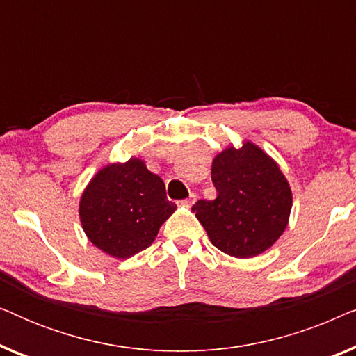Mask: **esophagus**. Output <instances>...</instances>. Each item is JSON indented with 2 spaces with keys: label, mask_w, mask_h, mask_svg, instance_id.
<instances>
[{
  "label": "esophagus",
  "mask_w": 356,
  "mask_h": 356,
  "mask_svg": "<svg viewBox=\"0 0 356 356\" xmlns=\"http://www.w3.org/2000/svg\"><path fill=\"white\" fill-rule=\"evenodd\" d=\"M196 199H197V197H196V194L191 193V194H189V196H188L186 199H184V201H181V204H183L184 207H191L193 204L196 202Z\"/></svg>",
  "instance_id": "34e87169"
}]
</instances>
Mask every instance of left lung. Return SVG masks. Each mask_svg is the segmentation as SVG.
I'll return each mask as SVG.
<instances>
[{"label": "left lung", "mask_w": 356, "mask_h": 356, "mask_svg": "<svg viewBox=\"0 0 356 356\" xmlns=\"http://www.w3.org/2000/svg\"><path fill=\"white\" fill-rule=\"evenodd\" d=\"M213 201L193 206L212 245L248 259L272 248L289 225L291 188L279 163L251 140L228 145L212 160Z\"/></svg>", "instance_id": "8db88e82"}]
</instances>
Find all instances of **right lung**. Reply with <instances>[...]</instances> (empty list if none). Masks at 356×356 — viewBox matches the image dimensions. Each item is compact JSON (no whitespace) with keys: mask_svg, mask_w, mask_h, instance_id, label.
I'll return each mask as SVG.
<instances>
[{"mask_svg":"<svg viewBox=\"0 0 356 356\" xmlns=\"http://www.w3.org/2000/svg\"><path fill=\"white\" fill-rule=\"evenodd\" d=\"M177 211L163 179L131 157L100 168L81 194L79 218L92 245L128 259L152 245L162 223Z\"/></svg>","mask_w":356,"mask_h":356,"instance_id":"obj_1","label":"right lung"}]
</instances>
